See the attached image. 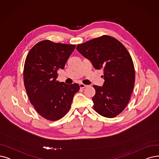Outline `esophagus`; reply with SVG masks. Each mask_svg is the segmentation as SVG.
<instances>
[{
	"instance_id": "1",
	"label": "esophagus",
	"mask_w": 159,
	"mask_h": 159,
	"mask_svg": "<svg viewBox=\"0 0 159 159\" xmlns=\"http://www.w3.org/2000/svg\"><path fill=\"white\" fill-rule=\"evenodd\" d=\"M87 87V85H85L84 84H80V87L81 89H84V88H85Z\"/></svg>"
}]
</instances>
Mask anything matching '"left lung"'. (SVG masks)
<instances>
[{"instance_id":"1","label":"left lung","mask_w":159,"mask_h":159,"mask_svg":"<svg viewBox=\"0 0 159 159\" xmlns=\"http://www.w3.org/2000/svg\"><path fill=\"white\" fill-rule=\"evenodd\" d=\"M76 49L95 69L103 70L104 84L93 85L94 110L106 117L117 116L129 103L134 85V66L127 49L106 35L79 44Z\"/></svg>"}]
</instances>
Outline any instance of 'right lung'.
Returning a JSON list of instances; mask_svg holds the SVG:
<instances>
[{"label": "right lung", "instance_id": "right-lung-1", "mask_svg": "<svg viewBox=\"0 0 159 159\" xmlns=\"http://www.w3.org/2000/svg\"><path fill=\"white\" fill-rule=\"evenodd\" d=\"M75 45L43 40L32 48L25 60L23 78L29 100L41 116L56 120L70 108L78 84L68 85L57 81Z\"/></svg>", "mask_w": 159, "mask_h": 159}]
</instances>
